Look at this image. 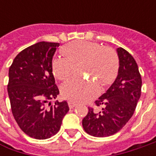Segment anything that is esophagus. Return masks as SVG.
Here are the masks:
<instances>
[{
    "instance_id": "1",
    "label": "esophagus",
    "mask_w": 156,
    "mask_h": 156,
    "mask_svg": "<svg viewBox=\"0 0 156 156\" xmlns=\"http://www.w3.org/2000/svg\"><path fill=\"white\" fill-rule=\"evenodd\" d=\"M69 106L70 108H75L76 104H75V102H73V101H69Z\"/></svg>"
}]
</instances>
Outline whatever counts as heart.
Segmentation results:
<instances>
[{"label": "heart", "instance_id": "heart-1", "mask_svg": "<svg viewBox=\"0 0 156 156\" xmlns=\"http://www.w3.org/2000/svg\"><path fill=\"white\" fill-rule=\"evenodd\" d=\"M66 58L54 62L53 70L59 80L66 81L76 72L75 66L81 64L82 74H88L101 84L106 86L115 80L118 72L119 61L115 51L109 47L101 46L87 41H72L62 48ZM98 92V85L82 78L68 81L62 86V94L73 102L88 101Z\"/></svg>", "mask_w": 156, "mask_h": 156}]
</instances>
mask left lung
I'll list each match as a JSON object with an SVG mask.
<instances>
[{
  "label": "left lung",
  "instance_id": "1",
  "mask_svg": "<svg viewBox=\"0 0 156 156\" xmlns=\"http://www.w3.org/2000/svg\"><path fill=\"white\" fill-rule=\"evenodd\" d=\"M119 69L116 79L99 99L97 106H102L96 113L88 108L82 120L85 132L94 137H107L116 134L130 120L141 97V77L137 63L129 52L118 48Z\"/></svg>",
  "mask_w": 156,
  "mask_h": 156
}]
</instances>
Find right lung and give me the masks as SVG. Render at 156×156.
I'll use <instances>...</instances> for the list:
<instances>
[{
	"mask_svg": "<svg viewBox=\"0 0 156 156\" xmlns=\"http://www.w3.org/2000/svg\"><path fill=\"white\" fill-rule=\"evenodd\" d=\"M55 42L41 41L20 52L9 71L8 93L11 109L21 129L28 136L44 140L58 133L69 110L66 101L51 104L59 94L53 75Z\"/></svg>",
	"mask_w": 156,
	"mask_h": 156,
	"instance_id": "1",
	"label": "right lung"
}]
</instances>
